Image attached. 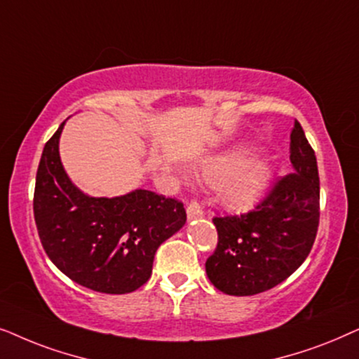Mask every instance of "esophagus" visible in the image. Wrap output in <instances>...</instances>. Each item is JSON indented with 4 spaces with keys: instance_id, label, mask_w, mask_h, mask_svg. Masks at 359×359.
Returning a JSON list of instances; mask_svg holds the SVG:
<instances>
[{
    "instance_id": "1",
    "label": "esophagus",
    "mask_w": 359,
    "mask_h": 359,
    "mask_svg": "<svg viewBox=\"0 0 359 359\" xmlns=\"http://www.w3.org/2000/svg\"><path fill=\"white\" fill-rule=\"evenodd\" d=\"M200 217H203V210L197 202H190L187 205V218L189 219H197Z\"/></svg>"
}]
</instances>
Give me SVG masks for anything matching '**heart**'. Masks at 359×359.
<instances>
[{
  "label": "heart",
  "instance_id": "obj_1",
  "mask_svg": "<svg viewBox=\"0 0 359 359\" xmlns=\"http://www.w3.org/2000/svg\"><path fill=\"white\" fill-rule=\"evenodd\" d=\"M200 174L215 187L222 185L219 194L229 210L245 212L264 195L271 167L262 159L250 161V151L236 149L205 162Z\"/></svg>",
  "mask_w": 359,
  "mask_h": 359
}]
</instances>
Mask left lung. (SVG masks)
<instances>
[{
  "instance_id": "1",
  "label": "left lung",
  "mask_w": 359,
  "mask_h": 359,
  "mask_svg": "<svg viewBox=\"0 0 359 359\" xmlns=\"http://www.w3.org/2000/svg\"><path fill=\"white\" fill-rule=\"evenodd\" d=\"M290 162L295 172L277 180L252 212L213 218L218 245L205 269L222 292H264L307 259L318 229L320 180L317 157L299 121L290 133Z\"/></svg>"
}]
</instances>
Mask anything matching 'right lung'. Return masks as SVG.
Returning a JSON list of instances; mask_svg holds the SVG:
<instances>
[{
  "label": "right lung",
  "instance_id": "obj_1",
  "mask_svg": "<svg viewBox=\"0 0 359 359\" xmlns=\"http://www.w3.org/2000/svg\"><path fill=\"white\" fill-rule=\"evenodd\" d=\"M65 121L46 142L34 189V219L49 259L67 277L103 294H128L149 280L154 255L185 224L184 203L151 190L88 197L60 162Z\"/></svg>",
  "mask_w": 359,
  "mask_h": 359
}]
</instances>
